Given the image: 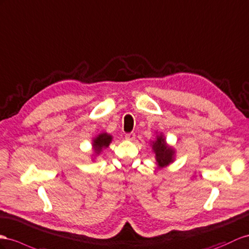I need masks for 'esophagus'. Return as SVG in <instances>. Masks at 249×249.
I'll list each match as a JSON object with an SVG mask.
<instances>
[{
  "label": "esophagus",
  "mask_w": 249,
  "mask_h": 249,
  "mask_svg": "<svg viewBox=\"0 0 249 249\" xmlns=\"http://www.w3.org/2000/svg\"><path fill=\"white\" fill-rule=\"evenodd\" d=\"M125 139L127 140V141H135L136 139V135L133 132H130V133H127V135L125 136Z\"/></svg>",
  "instance_id": "34e87169"
}]
</instances>
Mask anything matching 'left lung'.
Wrapping results in <instances>:
<instances>
[{
  "label": "left lung",
  "instance_id": "left-lung-1",
  "mask_svg": "<svg viewBox=\"0 0 249 249\" xmlns=\"http://www.w3.org/2000/svg\"><path fill=\"white\" fill-rule=\"evenodd\" d=\"M150 145L152 151H154L156 155L155 158L158 168H165L167 167L169 164L174 163L176 158V150L173 146L167 144L166 139H165L162 132L160 135L157 136L156 141H152Z\"/></svg>",
  "mask_w": 249,
  "mask_h": 249
}]
</instances>
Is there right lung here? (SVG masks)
Segmentation results:
<instances>
[{
    "mask_svg": "<svg viewBox=\"0 0 249 249\" xmlns=\"http://www.w3.org/2000/svg\"><path fill=\"white\" fill-rule=\"evenodd\" d=\"M112 142V136L107 132H102L99 133L97 137L92 139V149H93V155H92V161L95 160L103 149H106L108 146L110 145Z\"/></svg>",
    "mask_w": 249,
    "mask_h": 249,
    "instance_id": "add662e5",
    "label": "right lung"
}]
</instances>
